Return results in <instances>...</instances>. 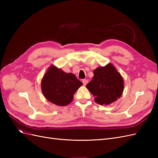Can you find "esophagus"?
I'll return each instance as SVG.
<instances>
[{"label": "esophagus", "instance_id": "34e87169", "mask_svg": "<svg viewBox=\"0 0 158 158\" xmlns=\"http://www.w3.org/2000/svg\"><path fill=\"white\" fill-rule=\"evenodd\" d=\"M82 83H83V84H84V85H86V84L88 83V80H85V79L82 80Z\"/></svg>", "mask_w": 158, "mask_h": 158}]
</instances>
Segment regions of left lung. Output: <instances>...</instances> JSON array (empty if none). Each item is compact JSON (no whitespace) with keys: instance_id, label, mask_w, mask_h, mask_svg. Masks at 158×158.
<instances>
[{"instance_id":"obj_1","label":"left lung","mask_w":158,"mask_h":158,"mask_svg":"<svg viewBox=\"0 0 158 158\" xmlns=\"http://www.w3.org/2000/svg\"><path fill=\"white\" fill-rule=\"evenodd\" d=\"M92 80L85 85L99 105H109L121 98L124 81L115 67L109 63L94 70Z\"/></svg>"}]
</instances>
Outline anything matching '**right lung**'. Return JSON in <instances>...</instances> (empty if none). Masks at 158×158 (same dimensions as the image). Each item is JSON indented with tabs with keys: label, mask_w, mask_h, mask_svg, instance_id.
<instances>
[{
	"label": "right lung",
	"mask_w": 158,
	"mask_h": 158,
	"mask_svg": "<svg viewBox=\"0 0 158 158\" xmlns=\"http://www.w3.org/2000/svg\"><path fill=\"white\" fill-rule=\"evenodd\" d=\"M83 84L73 73H66L52 65L41 80V90L45 98L59 106L70 103L74 93Z\"/></svg>",
	"instance_id": "1"
}]
</instances>
